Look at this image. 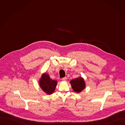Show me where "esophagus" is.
<instances>
[{
    "label": "esophagus",
    "mask_w": 125,
    "mask_h": 125,
    "mask_svg": "<svg viewBox=\"0 0 125 125\" xmlns=\"http://www.w3.org/2000/svg\"><path fill=\"white\" fill-rule=\"evenodd\" d=\"M66 80H67V78L66 77H64V78H63L62 79V81H66Z\"/></svg>",
    "instance_id": "34e87169"
}]
</instances>
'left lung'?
I'll return each instance as SVG.
<instances>
[{
    "mask_svg": "<svg viewBox=\"0 0 125 125\" xmlns=\"http://www.w3.org/2000/svg\"><path fill=\"white\" fill-rule=\"evenodd\" d=\"M73 91L77 93H80L85 87V83L83 78L80 77L74 79L70 82Z\"/></svg>",
    "mask_w": 125,
    "mask_h": 125,
    "instance_id": "8db88e82",
    "label": "left lung"
}]
</instances>
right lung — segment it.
<instances>
[{"label":"right lung","mask_w":125,"mask_h":125,"mask_svg":"<svg viewBox=\"0 0 125 125\" xmlns=\"http://www.w3.org/2000/svg\"><path fill=\"white\" fill-rule=\"evenodd\" d=\"M57 81L52 80L48 74L43 73L39 80V85L42 90L47 94H52L55 91Z\"/></svg>","instance_id":"add662e5"}]
</instances>
